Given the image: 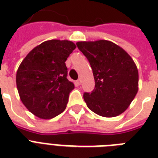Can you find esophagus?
I'll return each mask as SVG.
<instances>
[{
  "label": "esophagus",
  "instance_id": "esophagus-1",
  "mask_svg": "<svg viewBox=\"0 0 158 158\" xmlns=\"http://www.w3.org/2000/svg\"><path fill=\"white\" fill-rule=\"evenodd\" d=\"M80 84H81V80H80V79H78L76 81V85L77 86H79Z\"/></svg>",
  "mask_w": 158,
  "mask_h": 158
}]
</instances>
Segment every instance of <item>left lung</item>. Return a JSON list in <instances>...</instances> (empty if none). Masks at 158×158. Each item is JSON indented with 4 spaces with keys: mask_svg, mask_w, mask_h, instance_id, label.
Masks as SVG:
<instances>
[{
    "mask_svg": "<svg viewBox=\"0 0 158 158\" xmlns=\"http://www.w3.org/2000/svg\"><path fill=\"white\" fill-rule=\"evenodd\" d=\"M76 45L90 63L95 80L94 90L84 94L88 107L104 117L120 115L139 89V72L133 59L110 41L79 42Z\"/></svg>",
    "mask_w": 158,
    "mask_h": 158,
    "instance_id": "obj_1",
    "label": "left lung"
}]
</instances>
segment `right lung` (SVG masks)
<instances>
[{
  "mask_svg": "<svg viewBox=\"0 0 158 158\" xmlns=\"http://www.w3.org/2000/svg\"><path fill=\"white\" fill-rule=\"evenodd\" d=\"M67 40L41 43L21 62L16 74V85L23 105L41 119H51L66 108L74 85L67 79L65 60L75 49Z\"/></svg>",
  "mask_w": 158,
  "mask_h": 158,
  "instance_id": "add662e5",
  "label": "right lung"
}]
</instances>
